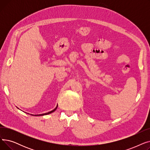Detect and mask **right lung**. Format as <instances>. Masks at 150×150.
I'll use <instances>...</instances> for the list:
<instances>
[{"mask_svg":"<svg viewBox=\"0 0 150 150\" xmlns=\"http://www.w3.org/2000/svg\"><path fill=\"white\" fill-rule=\"evenodd\" d=\"M57 107H58V105L57 106V107L55 108H54L53 110H52V111H50V112H47V113H44V114H38V115H32V114H31V115H35V116H41V115H45L49 114H51V113L55 111V110L57 109Z\"/></svg>","mask_w":150,"mask_h":150,"instance_id":"obj_1","label":"right lung"}]
</instances>
